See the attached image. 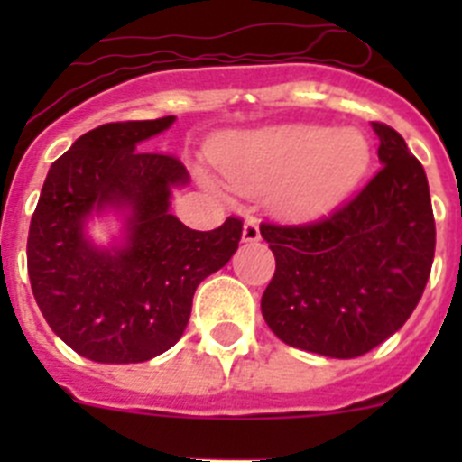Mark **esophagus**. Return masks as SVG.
Here are the masks:
<instances>
[{"label":"esophagus","instance_id":"1","mask_svg":"<svg viewBox=\"0 0 462 462\" xmlns=\"http://www.w3.org/2000/svg\"><path fill=\"white\" fill-rule=\"evenodd\" d=\"M261 238V231H259V222L256 219H245L243 224V243H256Z\"/></svg>","mask_w":462,"mask_h":462}]
</instances>
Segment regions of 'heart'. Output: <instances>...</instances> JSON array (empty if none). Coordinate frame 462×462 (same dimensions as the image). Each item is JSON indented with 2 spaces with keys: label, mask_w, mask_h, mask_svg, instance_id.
I'll return each instance as SVG.
<instances>
[{
  "label": "heart",
  "mask_w": 462,
  "mask_h": 462,
  "mask_svg": "<svg viewBox=\"0 0 462 462\" xmlns=\"http://www.w3.org/2000/svg\"><path fill=\"white\" fill-rule=\"evenodd\" d=\"M217 164L247 194L275 189L273 201L284 217L317 219L342 206L365 180L373 143L356 126H263L224 141Z\"/></svg>",
  "instance_id": "1"
}]
</instances>
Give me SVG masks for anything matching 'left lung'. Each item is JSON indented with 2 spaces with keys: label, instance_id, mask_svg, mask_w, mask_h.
<instances>
[{
  "label": "left lung",
  "instance_id": "1",
  "mask_svg": "<svg viewBox=\"0 0 462 462\" xmlns=\"http://www.w3.org/2000/svg\"><path fill=\"white\" fill-rule=\"evenodd\" d=\"M382 171L328 219L261 224L275 275L261 296L268 328L330 358L368 354L419 305L435 256V217L421 162L395 129L373 122Z\"/></svg>",
  "mask_w": 462,
  "mask_h": 462
}]
</instances>
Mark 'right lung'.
Masks as SVG:
<instances>
[{
	"label": "right lung",
	"instance_id": "obj_1",
	"mask_svg": "<svg viewBox=\"0 0 462 462\" xmlns=\"http://www.w3.org/2000/svg\"><path fill=\"white\" fill-rule=\"evenodd\" d=\"M173 116L110 122L83 134L51 166L32 215L27 273L55 336L97 363H143L180 340L196 287L236 254L243 222L194 231L171 215L189 182L171 154L143 152ZM113 211L121 236L97 245L94 217Z\"/></svg>",
	"mask_w": 462,
	"mask_h": 462
}]
</instances>
